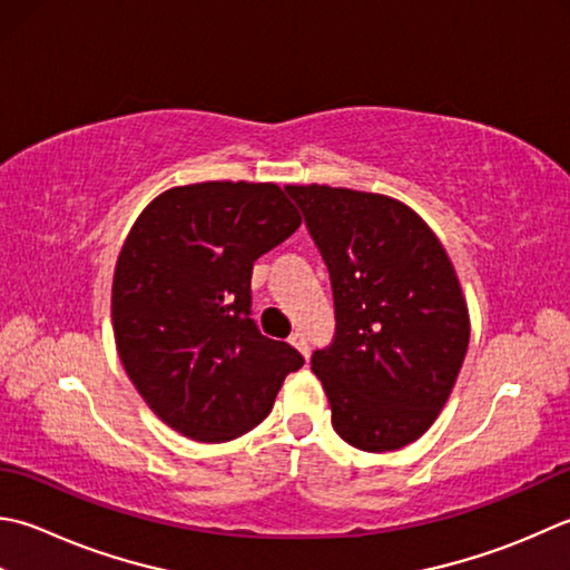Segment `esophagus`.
<instances>
[{
  "label": "esophagus",
  "instance_id": "34e87169",
  "mask_svg": "<svg viewBox=\"0 0 570 570\" xmlns=\"http://www.w3.org/2000/svg\"><path fill=\"white\" fill-rule=\"evenodd\" d=\"M288 343H292L294 348H298V351H301V355H304V358H306V355H308V341H306L304 333H301V331H294L292 336H288Z\"/></svg>",
  "mask_w": 570,
  "mask_h": 570
}]
</instances>
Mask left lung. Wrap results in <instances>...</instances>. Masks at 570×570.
I'll return each mask as SVG.
<instances>
[{
  "label": "left lung",
  "mask_w": 570,
  "mask_h": 570,
  "mask_svg": "<svg viewBox=\"0 0 570 570\" xmlns=\"http://www.w3.org/2000/svg\"><path fill=\"white\" fill-rule=\"evenodd\" d=\"M328 266L331 345L311 355L331 422L365 452L430 430L470 345V314L448 252L407 205L328 185H288Z\"/></svg>",
  "instance_id": "left-lung-1"
}]
</instances>
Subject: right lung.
I'll return each mask as SVG.
<instances>
[{
  "instance_id": "right-lung-1",
  "label": "right lung",
  "mask_w": 570,
  "mask_h": 570,
  "mask_svg": "<svg viewBox=\"0 0 570 570\" xmlns=\"http://www.w3.org/2000/svg\"><path fill=\"white\" fill-rule=\"evenodd\" d=\"M298 225L272 183L173 187L132 225L114 276L118 355L145 403L185 438L249 432L304 365L252 318L254 262Z\"/></svg>"
}]
</instances>
